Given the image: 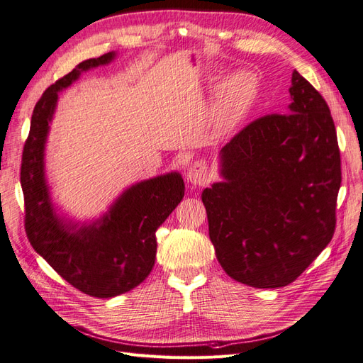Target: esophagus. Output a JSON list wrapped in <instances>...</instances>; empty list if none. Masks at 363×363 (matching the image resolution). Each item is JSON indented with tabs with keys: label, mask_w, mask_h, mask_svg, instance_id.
Returning a JSON list of instances; mask_svg holds the SVG:
<instances>
[{
	"label": "esophagus",
	"mask_w": 363,
	"mask_h": 363,
	"mask_svg": "<svg viewBox=\"0 0 363 363\" xmlns=\"http://www.w3.org/2000/svg\"><path fill=\"white\" fill-rule=\"evenodd\" d=\"M188 180L192 184H204L211 180L206 164L203 162H196L192 164V167L189 168V172H188Z\"/></svg>",
	"instance_id": "obj_1"
}]
</instances>
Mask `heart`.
Masks as SVG:
<instances>
[{
	"mask_svg": "<svg viewBox=\"0 0 363 363\" xmlns=\"http://www.w3.org/2000/svg\"><path fill=\"white\" fill-rule=\"evenodd\" d=\"M252 94V80L244 75H238L230 82L224 96L218 104L219 124L228 127L233 125L242 115L244 108Z\"/></svg>",
	"mask_w": 363,
	"mask_h": 363,
	"instance_id": "1",
	"label": "heart"
}]
</instances>
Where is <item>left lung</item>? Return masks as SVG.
Wrapping results in <instances>:
<instances>
[{"mask_svg":"<svg viewBox=\"0 0 363 363\" xmlns=\"http://www.w3.org/2000/svg\"><path fill=\"white\" fill-rule=\"evenodd\" d=\"M289 92L288 112L255 119L223 147L225 182L201 195L218 262L252 288L295 281L336 228L342 174L330 108L296 71Z\"/></svg>","mask_w":363,"mask_h":363,"instance_id":"1","label":"left lung"}]
</instances>
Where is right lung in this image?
Wrapping results in <instances>:
<instances>
[{
	"label": "right lung",
	"mask_w": 363,
	"mask_h": 363,
	"mask_svg": "<svg viewBox=\"0 0 363 363\" xmlns=\"http://www.w3.org/2000/svg\"><path fill=\"white\" fill-rule=\"evenodd\" d=\"M113 57V52H107L79 63L42 94L21 160L24 227L31 247L71 286L96 298L128 292L148 277L156 259V230L184 195L180 174L171 172L131 186L94 225H67L52 212L43 177V147L57 92L79 79L82 71Z\"/></svg>",
	"instance_id": "1"
}]
</instances>
